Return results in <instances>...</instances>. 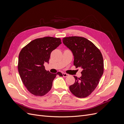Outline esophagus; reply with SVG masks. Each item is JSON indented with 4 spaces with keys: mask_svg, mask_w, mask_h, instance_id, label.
<instances>
[{
    "mask_svg": "<svg viewBox=\"0 0 124 124\" xmlns=\"http://www.w3.org/2000/svg\"><path fill=\"white\" fill-rule=\"evenodd\" d=\"M62 76H63V77H67V76H68V74H67V73H62Z\"/></svg>",
    "mask_w": 124,
    "mask_h": 124,
    "instance_id": "obj_1",
    "label": "esophagus"
}]
</instances>
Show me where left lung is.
<instances>
[{
	"label": "left lung",
	"mask_w": 124,
	"mask_h": 124,
	"mask_svg": "<svg viewBox=\"0 0 124 124\" xmlns=\"http://www.w3.org/2000/svg\"><path fill=\"white\" fill-rule=\"evenodd\" d=\"M62 41L72 52L74 65L83 69L80 78L74 76L76 81L69 86L70 91L78 98H85L95 89L103 73L102 55L94 44L84 37H65Z\"/></svg>",
	"instance_id": "left-lung-1"
}]
</instances>
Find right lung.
Returning a JSON list of instances; mask_svg holds the SVG:
<instances>
[{
    "label": "right lung",
    "instance_id": "add662e5",
    "mask_svg": "<svg viewBox=\"0 0 124 124\" xmlns=\"http://www.w3.org/2000/svg\"><path fill=\"white\" fill-rule=\"evenodd\" d=\"M62 43L60 38L46 37L31 41L21 50L18 56V70L21 80L28 91L36 96H44L49 92L56 75L45 69L51 52Z\"/></svg>",
    "mask_w": 124,
    "mask_h": 124
}]
</instances>
